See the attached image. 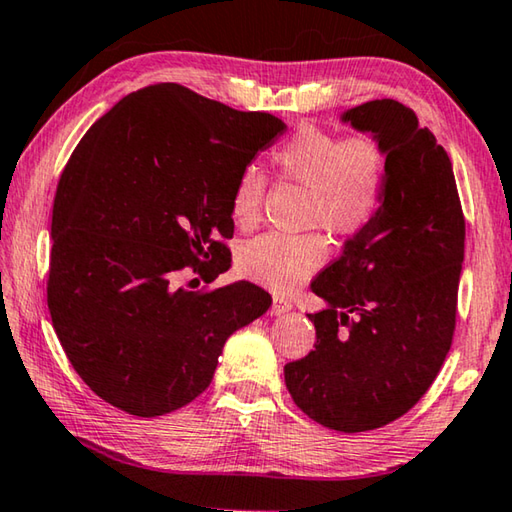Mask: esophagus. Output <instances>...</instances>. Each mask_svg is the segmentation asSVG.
<instances>
[{
	"label": "esophagus",
	"instance_id": "obj_1",
	"mask_svg": "<svg viewBox=\"0 0 512 512\" xmlns=\"http://www.w3.org/2000/svg\"><path fill=\"white\" fill-rule=\"evenodd\" d=\"M291 309H293V302H291L289 298H284V296H273L271 314H275V316H284V314H289Z\"/></svg>",
	"mask_w": 512,
	"mask_h": 512
}]
</instances>
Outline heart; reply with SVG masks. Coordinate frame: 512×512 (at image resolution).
I'll list each match as a JSON object with an SVG mask.
<instances>
[{"mask_svg": "<svg viewBox=\"0 0 512 512\" xmlns=\"http://www.w3.org/2000/svg\"><path fill=\"white\" fill-rule=\"evenodd\" d=\"M284 178L307 189L305 221L323 225L332 235H357L377 214L384 198L388 160L370 135H339L318 126H302L273 153ZM266 178L257 167L239 173L230 196L232 219L253 225L262 214ZM327 259V241L318 232L287 235L266 232L239 250V271L275 291H289L316 273Z\"/></svg>", "mask_w": 512, "mask_h": 512, "instance_id": "heart-1", "label": "heart"}]
</instances>
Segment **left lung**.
<instances>
[{
  "mask_svg": "<svg viewBox=\"0 0 512 512\" xmlns=\"http://www.w3.org/2000/svg\"><path fill=\"white\" fill-rule=\"evenodd\" d=\"M343 124L386 151L384 198L311 291L316 350L284 366L302 413L359 433L404 415L429 391L449 352L465 255V219L449 155L411 108L377 99Z\"/></svg>",
  "mask_w": 512,
  "mask_h": 512,
  "instance_id": "left-lung-1",
  "label": "left lung"
}]
</instances>
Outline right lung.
I'll return each instance as SVG.
<instances>
[{
	"mask_svg": "<svg viewBox=\"0 0 512 512\" xmlns=\"http://www.w3.org/2000/svg\"><path fill=\"white\" fill-rule=\"evenodd\" d=\"M284 131L268 112L158 83L83 135L56 189L47 305L101 400L137 418L180 409L210 386L225 341L271 307L257 284L196 293L178 275L228 271L232 189Z\"/></svg>",
	"mask_w": 512,
	"mask_h": 512,
	"instance_id": "right-lung-1",
	"label": "right lung"
}]
</instances>
